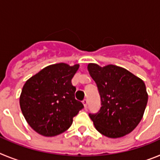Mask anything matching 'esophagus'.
<instances>
[{
    "mask_svg": "<svg viewBox=\"0 0 160 160\" xmlns=\"http://www.w3.org/2000/svg\"><path fill=\"white\" fill-rule=\"evenodd\" d=\"M82 103H83V105H84L85 108H87V105H88V100H87V99H84L82 101Z\"/></svg>",
    "mask_w": 160,
    "mask_h": 160,
    "instance_id": "obj_1",
    "label": "esophagus"
}]
</instances>
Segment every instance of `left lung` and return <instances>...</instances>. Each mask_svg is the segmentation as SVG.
<instances>
[{
	"instance_id": "1",
	"label": "left lung",
	"mask_w": 160,
	"mask_h": 160,
	"mask_svg": "<svg viewBox=\"0 0 160 160\" xmlns=\"http://www.w3.org/2000/svg\"><path fill=\"white\" fill-rule=\"evenodd\" d=\"M87 69L101 98L99 111L89 114L96 130L112 138L131 133L146 109L148 95L145 83L128 70L114 65L101 67L90 63Z\"/></svg>"
}]
</instances>
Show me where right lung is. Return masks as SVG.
<instances>
[{"mask_svg":"<svg viewBox=\"0 0 160 160\" xmlns=\"http://www.w3.org/2000/svg\"><path fill=\"white\" fill-rule=\"evenodd\" d=\"M78 68V64L50 65L25 83L20 107L25 120L38 134L47 137L62 134L84 107L75 99L76 87L71 83Z\"/></svg>","mask_w":160,"mask_h":160,"instance_id":"obj_1","label":"right lung"}]
</instances>
